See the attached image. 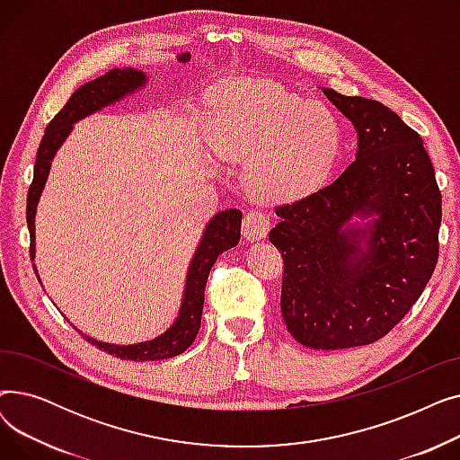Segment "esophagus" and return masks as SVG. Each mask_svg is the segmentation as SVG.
Segmentation results:
<instances>
[{
    "label": "esophagus",
    "instance_id": "34e87169",
    "mask_svg": "<svg viewBox=\"0 0 460 460\" xmlns=\"http://www.w3.org/2000/svg\"><path fill=\"white\" fill-rule=\"evenodd\" d=\"M269 229H270V220H269L267 216H264V212L250 210L244 216L243 231H244V236L248 240H261L262 236H267Z\"/></svg>",
    "mask_w": 460,
    "mask_h": 460
}]
</instances>
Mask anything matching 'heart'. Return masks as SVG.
<instances>
[{
  "label": "heart",
  "instance_id": "obj_1",
  "mask_svg": "<svg viewBox=\"0 0 460 460\" xmlns=\"http://www.w3.org/2000/svg\"><path fill=\"white\" fill-rule=\"evenodd\" d=\"M208 141L222 158L252 156L250 188L264 199L287 201L323 186L340 155L341 128L326 104L250 80L224 96Z\"/></svg>",
  "mask_w": 460,
  "mask_h": 460
}]
</instances>
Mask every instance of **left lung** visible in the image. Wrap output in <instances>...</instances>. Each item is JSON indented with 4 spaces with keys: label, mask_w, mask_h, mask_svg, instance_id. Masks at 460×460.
I'll return each instance as SVG.
<instances>
[{
    "label": "left lung",
    "mask_w": 460,
    "mask_h": 460,
    "mask_svg": "<svg viewBox=\"0 0 460 460\" xmlns=\"http://www.w3.org/2000/svg\"><path fill=\"white\" fill-rule=\"evenodd\" d=\"M358 130L332 184L276 207L281 315L295 340L337 350L375 343L421 296L438 262L442 193L421 136L378 101L323 89ZM377 214L364 230L346 224Z\"/></svg>",
    "instance_id": "obj_1"
}]
</instances>
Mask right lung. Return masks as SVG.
Listing matches in <instances>:
<instances>
[{
    "mask_svg": "<svg viewBox=\"0 0 460 460\" xmlns=\"http://www.w3.org/2000/svg\"><path fill=\"white\" fill-rule=\"evenodd\" d=\"M190 54H182L179 61H188ZM145 84V75L134 68H111L104 76L96 78L93 82L84 84L72 93L63 110L48 123L46 132L40 139L37 160H35V172H33V182L28 191V227H30V255L35 259V212L37 203L42 193L44 182L48 179V172H50L52 158L56 151L61 147V143L66 139V136L72 130V125L76 120L84 119L85 115L101 110L119 99H123L125 94L132 93L134 89L141 87ZM240 224H243V212L238 208H227L217 212L210 224L205 229V234L198 246L196 255H193L186 285H184V298L181 304L179 317L173 323V326L165 330V333L158 335L156 340L137 343V345H110L96 341L93 337L84 335L85 340L99 347L101 350L120 358V359H134V361H151V359H164L173 358L177 354H182L196 340V335L201 326V315H203V302H205V287L208 279V272L212 264L216 262L217 255L231 250L238 244L240 240ZM33 270L37 272L35 264ZM39 278V276H37Z\"/></svg>",
    "mask_w": 460,
    "mask_h": 460,
    "instance_id": "add662e5",
    "label": "right lung"
}]
</instances>
